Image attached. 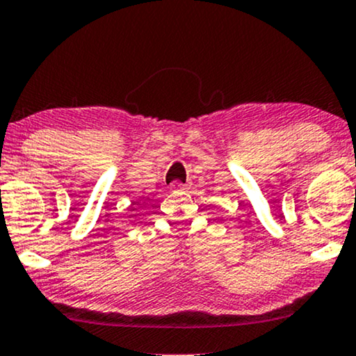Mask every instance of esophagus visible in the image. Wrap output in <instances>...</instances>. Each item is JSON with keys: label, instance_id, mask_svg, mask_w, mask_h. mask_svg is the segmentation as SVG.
I'll use <instances>...</instances> for the list:
<instances>
[{"label": "esophagus", "instance_id": "obj_1", "mask_svg": "<svg viewBox=\"0 0 356 356\" xmlns=\"http://www.w3.org/2000/svg\"><path fill=\"white\" fill-rule=\"evenodd\" d=\"M170 189H172V191H181V189H184V184L181 181H173L170 184Z\"/></svg>", "mask_w": 356, "mask_h": 356}]
</instances>
